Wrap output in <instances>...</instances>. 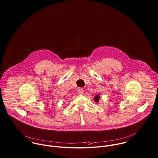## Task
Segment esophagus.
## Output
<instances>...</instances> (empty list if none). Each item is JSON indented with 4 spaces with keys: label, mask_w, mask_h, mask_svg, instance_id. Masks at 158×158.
<instances>
[{
    "label": "esophagus",
    "mask_w": 158,
    "mask_h": 158,
    "mask_svg": "<svg viewBox=\"0 0 158 158\" xmlns=\"http://www.w3.org/2000/svg\"><path fill=\"white\" fill-rule=\"evenodd\" d=\"M84 89H82V88H79V89H78V94H79V95H82V94H84Z\"/></svg>",
    "instance_id": "34e87169"
}]
</instances>
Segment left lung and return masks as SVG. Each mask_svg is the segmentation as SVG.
Wrapping results in <instances>:
<instances>
[{"instance_id": "left-lung-1", "label": "left lung", "mask_w": 158, "mask_h": 158, "mask_svg": "<svg viewBox=\"0 0 158 158\" xmlns=\"http://www.w3.org/2000/svg\"><path fill=\"white\" fill-rule=\"evenodd\" d=\"M100 96L98 95H95V98H94V101L95 102H98V100H99V99H100Z\"/></svg>"}]
</instances>
